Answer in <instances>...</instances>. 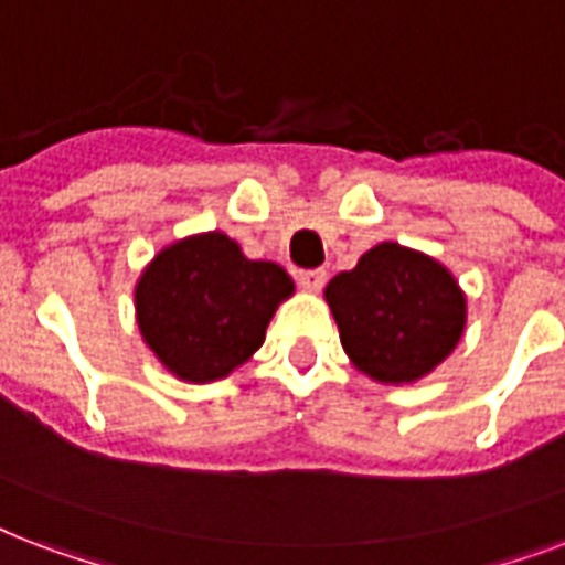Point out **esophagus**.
Instances as JSON below:
<instances>
[{
	"instance_id": "34e87169",
	"label": "esophagus",
	"mask_w": 565,
	"mask_h": 565,
	"mask_svg": "<svg viewBox=\"0 0 565 565\" xmlns=\"http://www.w3.org/2000/svg\"><path fill=\"white\" fill-rule=\"evenodd\" d=\"M297 279H300V286H303L306 291H321L323 282H327V270H300V277Z\"/></svg>"
}]
</instances>
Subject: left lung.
<instances>
[{
  "instance_id": "left-lung-1",
  "label": "left lung",
  "mask_w": 565,
  "mask_h": 565,
  "mask_svg": "<svg viewBox=\"0 0 565 565\" xmlns=\"http://www.w3.org/2000/svg\"><path fill=\"white\" fill-rule=\"evenodd\" d=\"M353 369L404 386L448 360L466 330V295L441 262L383 242L323 288Z\"/></svg>"
}]
</instances>
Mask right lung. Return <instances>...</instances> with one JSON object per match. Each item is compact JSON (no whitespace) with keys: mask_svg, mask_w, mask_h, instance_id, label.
<instances>
[{"mask_svg":"<svg viewBox=\"0 0 565 565\" xmlns=\"http://www.w3.org/2000/svg\"><path fill=\"white\" fill-rule=\"evenodd\" d=\"M291 295L286 268L247 259L238 242L214 230L156 253L135 286V318L173 377L212 383L259 351L277 306Z\"/></svg>","mask_w":565,"mask_h":565,"instance_id":"right-lung-1","label":"right lung"}]
</instances>
